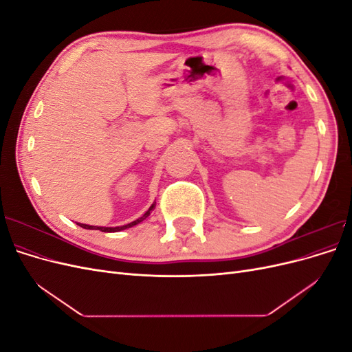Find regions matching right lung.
I'll return each mask as SVG.
<instances>
[{
  "mask_svg": "<svg viewBox=\"0 0 352 352\" xmlns=\"http://www.w3.org/2000/svg\"><path fill=\"white\" fill-rule=\"evenodd\" d=\"M154 207H155V204H153L150 208H148V211L145 212V214H144L142 217H140V219L135 220V221H132V223H127V225H124V226H117V228H100V226L80 225V223H78V225H79L80 228H83V229H92V230H101V232H120V230H124V229H127V228H132V226L138 225V223H141L142 220H145L148 216H150V212L154 210Z\"/></svg>",
  "mask_w": 352,
  "mask_h": 352,
  "instance_id": "obj_1",
  "label": "right lung"
}]
</instances>
